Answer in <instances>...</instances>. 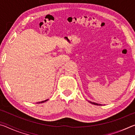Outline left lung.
<instances>
[{
	"instance_id": "obj_1",
	"label": "left lung",
	"mask_w": 135,
	"mask_h": 135,
	"mask_svg": "<svg viewBox=\"0 0 135 135\" xmlns=\"http://www.w3.org/2000/svg\"><path fill=\"white\" fill-rule=\"evenodd\" d=\"M89 102H90V103H91V104H94V105H101V104H97V103H95V102H91V101H89V100L88 101Z\"/></svg>"
}]
</instances>
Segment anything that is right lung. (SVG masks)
Here are the masks:
<instances>
[{
  "mask_svg": "<svg viewBox=\"0 0 135 135\" xmlns=\"http://www.w3.org/2000/svg\"><path fill=\"white\" fill-rule=\"evenodd\" d=\"M48 99H46V100H43V101H41V102H37V104H40V103H43V102H46L47 100Z\"/></svg>",
  "mask_w": 135,
  "mask_h": 135,
  "instance_id": "add662e5",
  "label": "right lung"
}]
</instances>
